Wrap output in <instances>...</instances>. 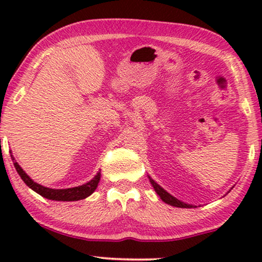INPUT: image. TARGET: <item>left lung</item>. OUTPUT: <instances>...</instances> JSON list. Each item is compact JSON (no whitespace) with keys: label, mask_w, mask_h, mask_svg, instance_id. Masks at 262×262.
I'll return each mask as SVG.
<instances>
[{"label":"left lung","mask_w":262,"mask_h":262,"mask_svg":"<svg viewBox=\"0 0 262 262\" xmlns=\"http://www.w3.org/2000/svg\"><path fill=\"white\" fill-rule=\"evenodd\" d=\"M149 181H150V184L152 185V187H154V189H155V192L160 195V198L162 199L166 204H169V205L175 206V207H185V209H189V207H195L193 205H189V204H186L184 202H181V200H179V199L175 198V196L169 194V193H168L167 191H164V189L161 187L159 184H156V182L154 181L150 177H149Z\"/></svg>","instance_id":"8db88e82"}]
</instances>
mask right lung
<instances>
[{"label":"right lung","instance_id":"obj_1","mask_svg":"<svg viewBox=\"0 0 262 262\" xmlns=\"http://www.w3.org/2000/svg\"><path fill=\"white\" fill-rule=\"evenodd\" d=\"M13 162H14V167L17 171V174L20 175V178L23 179V181L26 184L28 187L31 189H33L34 192H37L38 194H40L41 196H44L46 199H51V200H57V202H75V200H81L87 198L92 194L93 192L95 191L96 187H98V184L100 181V171L95 175L94 178L92 179L91 181L87 182V184L82 185V186H77V187H73V188H64V189H55V188H49V187H44V186L37 184L34 182L32 179L28 177V175L25 173V170L19 166V163L14 160L13 155Z\"/></svg>","mask_w":262,"mask_h":262}]
</instances>
